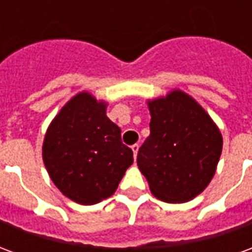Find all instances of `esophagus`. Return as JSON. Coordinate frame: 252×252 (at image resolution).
Listing matches in <instances>:
<instances>
[{"label":"esophagus","mask_w":252,"mask_h":252,"mask_svg":"<svg viewBox=\"0 0 252 252\" xmlns=\"http://www.w3.org/2000/svg\"><path fill=\"white\" fill-rule=\"evenodd\" d=\"M132 151H133V157H135V158H136L137 157V151H139V144H133V146H132Z\"/></svg>","instance_id":"1"}]
</instances>
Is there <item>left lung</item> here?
Instances as JSON below:
<instances>
[{
  "label": "left lung",
  "instance_id": "8db88e82",
  "mask_svg": "<svg viewBox=\"0 0 252 252\" xmlns=\"http://www.w3.org/2000/svg\"><path fill=\"white\" fill-rule=\"evenodd\" d=\"M150 136L137 166L158 200L181 204L211 184L222 151L221 132L202 106L180 89L147 99Z\"/></svg>",
  "mask_w": 252,
  "mask_h": 252
}]
</instances>
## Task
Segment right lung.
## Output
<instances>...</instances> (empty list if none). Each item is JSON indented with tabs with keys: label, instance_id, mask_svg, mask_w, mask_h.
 <instances>
[{
	"label": "right lung",
	"instance_id": "obj_1",
	"mask_svg": "<svg viewBox=\"0 0 252 252\" xmlns=\"http://www.w3.org/2000/svg\"><path fill=\"white\" fill-rule=\"evenodd\" d=\"M106 106L104 99L79 92L58 112L43 140V162L54 185L81 205L110 197L133 163Z\"/></svg>",
	"mask_w": 252,
	"mask_h": 252
}]
</instances>
